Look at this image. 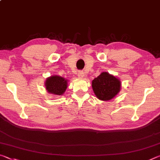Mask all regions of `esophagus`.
<instances>
[{
	"label": "esophagus",
	"mask_w": 160,
	"mask_h": 160,
	"mask_svg": "<svg viewBox=\"0 0 160 160\" xmlns=\"http://www.w3.org/2000/svg\"><path fill=\"white\" fill-rule=\"evenodd\" d=\"M78 76L80 78H82L84 77V73H83V72H82V71H80V72H78Z\"/></svg>",
	"instance_id": "1"
}]
</instances>
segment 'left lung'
<instances>
[{
	"label": "left lung",
	"mask_w": 160,
	"mask_h": 160,
	"mask_svg": "<svg viewBox=\"0 0 160 160\" xmlns=\"http://www.w3.org/2000/svg\"><path fill=\"white\" fill-rule=\"evenodd\" d=\"M92 87L97 99L109 101L118 94L121 88V80L107 72H102L92 82Z\"/></svg>",
	"instance_id": "1"
}]
</instances>
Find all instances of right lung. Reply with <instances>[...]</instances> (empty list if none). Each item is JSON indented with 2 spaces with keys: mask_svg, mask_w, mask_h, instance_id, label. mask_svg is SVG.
I'll use <instances>...</instances> for the list:
<instances>
[{
  "mask_svg": "<svg viewBox=\"0 0 160 160\" xmlns=\"http://www.w3.org/2000/svg\"><path fill=\"white\" fill-rule=\"evenodd\" d=\"M68 80L55 75L47 78L45 81V88L53 95H63L68 88Z\"/></svg>",
  "mask_w": 160,
  "mask_h": 160,
  "instance_id": "right-lung-1",
  "label": "right lung"
}]
</instances>
